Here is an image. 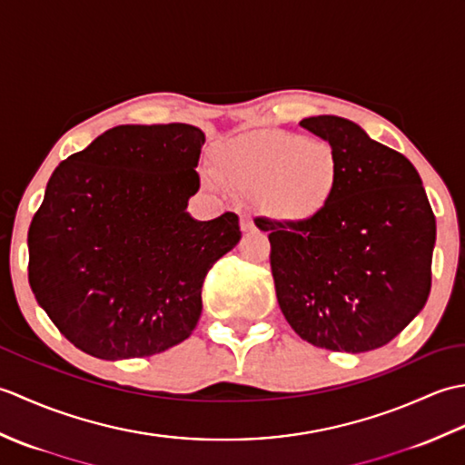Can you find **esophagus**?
<instances>
[{
    "instance_id": "1",
    "label": "esophagus",
    "mask_w": 465,
    "mask_h": 465,
    "mask_svg": "<svg viewBox=\"0 0 465 465\" xmlns=\"http://www.w3.org/2000/svg\"><path fill=\"white\" fill-rule=\"evenodd\" d=\"M240 227H242V232H252L253 227H255V223H253V217L243 213V215L240 217Z\"/></svg>"
}]
</instances>
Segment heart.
<instances>
[{"label": "heart", "instance_id": "obj_1", "mask_svg": "<svg viewBox=\"0 0 465 465\" xmlns=\"http://www.w3.org/2000/svg\"><path fill=\"white\" fill-rule=\"evenodd\" d=\"M213 175L222 185L262 203L273 220L312 222L328 210L340 187V157L322 137L255 132L213 150Z\"/></svg>", "mask_w": 465, "mask_h": 465}]
</instances>
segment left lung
I'll use <instances>...</instances> for the list:
<instances>
[{
	"label": "left lung",
	"mask_w": 465,
	"mask_h": 465,
	"mask_svg": "<svg viewBox=\"0 0 465 465\" xmlns=\"http://www.w3.org/2000/svg\"><path fill=\"white\" fill-rule=\"evenodd\" d=\"M300 125L335 147L341 177L312 222L255 220L270 238L278 303L295 333L318 348L378 350L428 302L436 215L406 155L338 115Z\"/></svg>",
	"instance_id": "obj_1"
}]
</instances>
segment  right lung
Segmentation results:
<instances>
[{
  "mask_svg": "<svg viewBox=\"0 0 465 465\" xmlns=\"http://www.w3.org/2000/svg\"><path fill=\"white\" fill-rule=\"evenodd\" d=\"M205 135L117 125L55 167L27 232L29 285L55 328L100 360L147 358L190 338L213 263L240 242L225 212L195 222Z\"/></svg>",
  "mask_w": 465,
  "mask_h": 465,
  "instance_id": "obj_1",
  "label": "right lung"
}]
</instances>
